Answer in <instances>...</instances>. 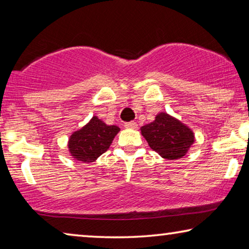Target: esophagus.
<instances>
[{"instance_id": "34e87169", "label": "esophagus", "mask_w": 249, "mask_h": 249, "mask_svg": "<svg viewBox=\"0 0 249 249\" xmlns=\"http://www.w3.org/2000/svg\"><path fill=\"white\" fill-rule=\"evenodd\" d=\"M125 128H128V129H135L137 128V123L136 122H128V123H125Z\"/></svg>"}]
</instances>
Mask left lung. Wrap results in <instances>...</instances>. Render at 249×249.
<instances>
[{"label": "left lung", "instance_id": "1", "mask_svg": "<svg viewBox=\"0 0 249 249\" xmlns=\"http://www.w3.org/2000/svg\"><path fill=\"white\" fill-rule=\"evenodd\" d=\"M141 133L150 148L162 158H182L195 142L193 130L165 112L158 113L155 121L141 127Z\"/></svg>", "mask_w": 249, "mask_h": 249}]
</instances>
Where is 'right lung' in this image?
<instances>
[{"instance_id": "1", "label": "right lung", "mask_w": 249, "mask_h": 249, "mask_svg": "<svg viewBox=\"0 0 249 249\" xmlns=\"http://www.w3.org/2000/svg\"><path fill=\"white\" fill-rule=\"evenodd\" d=\"M119 132V126L105 124L94 115L89 123L70 135L69 154L78 161L93 162L109 148Z\"/></svg>"}]
</instances>
